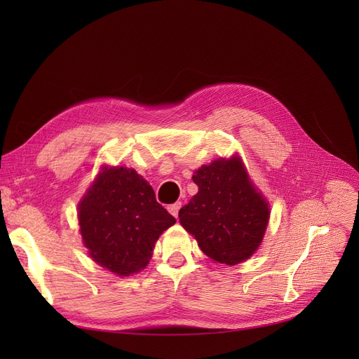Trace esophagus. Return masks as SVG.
<instances>
[{
  "instance_id": "34e87169",
  "label": "esophagus",
  "mask_w": 359,
  "mask_h": 359,
  "mask_svg": "<svg viewBox=\"0 0 359 359\" xmlns=\"http://www.w3.org/2000/svg\"><path fill=\"white\" fill-rule=\"evenodd\" d=\"M180 206H182V203L180 202H176V203H172V205H168V212L172 214L175 218H177V215H179V210H180Z\"/></svg>"
}]
</instances>
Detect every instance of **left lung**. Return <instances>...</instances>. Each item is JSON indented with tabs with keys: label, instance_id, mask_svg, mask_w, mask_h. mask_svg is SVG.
<instances>
[{
	"label": "left lung",
	"instance_id": "8db88e82",
	"mask_svg": "<svg viewBox=\"0 0 359 359\" xmlns=\"http://www.w3.org/2000/svg\"><path fill=\"white\" fill-rule=\"evenodd\" d=\"M198 194L179 211L183 229L218 263L237 265L260 246L269 203L253 186L238 156L202 165L194 175Z\"/></svg>",
	"mask_w": 359,
	"mask_h": 359
}]
</instances>
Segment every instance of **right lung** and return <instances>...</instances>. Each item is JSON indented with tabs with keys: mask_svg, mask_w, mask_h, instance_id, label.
Here are the masks:
<instances>
[{
	"mask_svg": "<svg viewBox=\"0 0 359 359\" xmlns=\"http://www.w3.org/2000/svg\"><path fill=\"white\" fill-rule=\"evenodd\" d=\"M79 222L90 257L129 276L148 265L156 241L176 218L134 168L106 165L79 203Z\"/></svg>",
	"mask_w": 359,
	"mask_h": 359,
	"instance_id": "obj_1",
	"label": "right lung"
}]
</instances>
